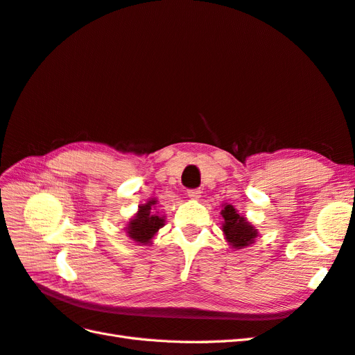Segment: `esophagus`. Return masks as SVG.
Masks as SVG:
<instances>
[{
	"label": "esophagus",
	"mask_w": 355,
	"mask_h": 355,
	"mask_svg": "<svg viewBox=\"0 0 355 355\" xmlns=\"http://www.w3.org/2000/svg\"><path fill=\"white\" fill-rule=\"evenodd\" d=\"M188 197L191 198V200H198V198H200V191H198V189H188Z\"/></svg>",
	"instance_id": "obj_1"
}]
</instances>
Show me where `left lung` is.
I'll return each mask as SVG.
<instances>
[{"mask_svg": "<svg viewBox=\"0 0 355 355\" xmlns=\"http://www.w3.org/2000/svg\"><path fill=\"white\" fill-rule=\"evenodd\" d=\"M220 215L223 218L221 230L227 245L235 250H241L254 243L259 235L257 229L247 220V217L236 211L235 206L229 203L221 205Z\"/></svg>", "mask_w": 355, "mask_h": 355, "instance_id": "8db88e82", "label": "left lung"}]
</instances>
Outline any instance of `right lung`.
<instances>
[{"instance_id":"add662e5","label":"right lung","mask_w":355,"mask_h":355,"mask_svg":"<svg viewBox=\"0 0 355 355\" xmlns=\"http://www.w3.org/2000/svg\"><path fill=\"white\" fill-rule=\"evenodd\" d=\"M166 224V217L158 212V200L149 198L144 205L138 206L137 214L126 224V235L138 245H148L155 235Z\"/></svg>"}]
</instances>
